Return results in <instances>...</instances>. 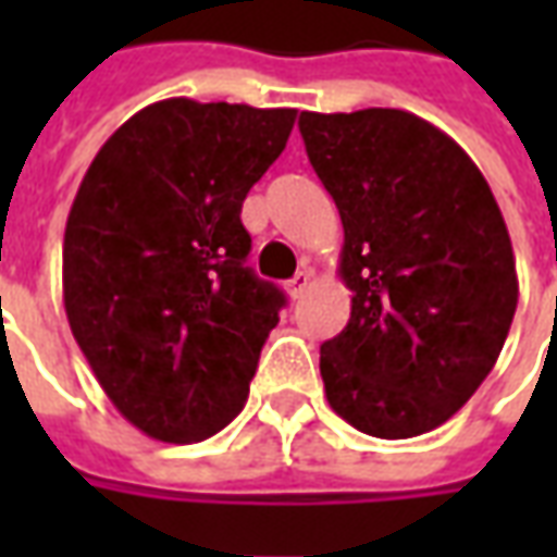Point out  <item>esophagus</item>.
Segmentation results:
<instances>
[{
	"label": "esophagus",
	"instance_id": "esophagus-1",
	"mask_svg": "<svg viewBox=\"0 0 557 557\" xmlns=\"http://www.w3.org/2000/svg\"><path fill=\"white\" fill-rule=\"evenodd\" d=\"M310 280H313V271H310V268L298 271V274H295V277L286 283V292H289V298H301L304 292H307V286H310Z\"/></svg>",
	"mask_w": 557,
	"mask_h": 557
}]
</instances>
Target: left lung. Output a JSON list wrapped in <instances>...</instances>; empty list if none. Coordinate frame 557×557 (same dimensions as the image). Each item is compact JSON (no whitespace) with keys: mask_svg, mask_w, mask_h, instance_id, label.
<instances>
[{"mask_svg":"<svg viewBox=\"0 0 557 557\" xmlns=\"http://www.w3.org/2000/svg\"><path fill=\"white\" fill-rule=\"evenodd\" d=\"M307 158L343 220L349 325L322 343L331 409L375 438H411L466 406L519 301L502 208L444 131L406 110L301 113Z\"/></svg>","mask_w":557,"mask_h":557,"instance_id":"1","label":"left lung"}]
</instances>
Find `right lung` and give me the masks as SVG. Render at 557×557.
I'll list each match as a JSON object with an SVG mask.
<instances>
[{"label":"right lung","instance_id":"obj_1","mask_svg":"<svg viewBox=\"0 0 557 557\" xmlns=\"http://www.w3.org/2000/svg\"><path fill=\"white\" fill-rule=\"evenodd\" d=\"M298 110L158 101L107 139L62 244L71 334L122 418L158 442L211 438L247 403L286 295L244 265V196Z\"/></svg>","mask_w":557,"mask_h":557}]
</instances>
